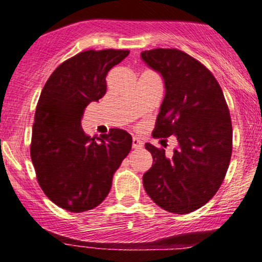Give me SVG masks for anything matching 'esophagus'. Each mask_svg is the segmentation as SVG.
<instances>
[{"mask_svg":"<svg viewBox=\"0 0 262 262\" xmlns=\"http://www.w3.org/2000/svg\"><path fill=\"white\" fill-rule=\"evenodd\" d=\"M132 145H133V149H141L143 148V141L138 138H133V141H132Z\"/></svg>","mask_w":262,"mask_h":262,"instance_id":"esophagus-1","label":"esophagus"}]
</instances>
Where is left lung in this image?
Here are the masks:
<instances>
[{
	"mask_svg": "<svg viewBox=\"0 0 262 262\" xmlns=\"http://www.w3.org/2000/svg\"><path fill=\"white\" fill-rule=\"evenodd\" d=\"M141 59L161 74L165 83L152 137L175 135L179 141L171 158L162 148L145 144L154 164L144 173V188L162 209L186 214L217 193L229 167V108L212 73L185 52L158 48L141 53Z\"/></svg>",
	"mask_w": 262,
	"mask_h": 262,
	"instance_id": "left-lung-1",
	"label": "left lung"
}]
</instances>
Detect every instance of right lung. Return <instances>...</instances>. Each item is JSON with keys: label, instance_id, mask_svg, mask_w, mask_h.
Returning a JSON list of instances; mask_svg holds the SVG:
<instances>
[{"label": "right lung", "instance_id": "add662e5", "mask_svg": "<svg viewBox=\"0 0 262 262\" xmlns=\"http://www.w3.org/2000/svg\"><path fill=\"white\" fill-rule=\"evenodd\" d=\"M129 50H86L65 60L43 87L35 110L31 158L39 186L60 208L86 212L107 197L113 173L132 149V135L112 128L91 138L83 110L106 93V76Z\"/></svg>", "mask_w": 262, "mask_h": 262}]
</instances>
